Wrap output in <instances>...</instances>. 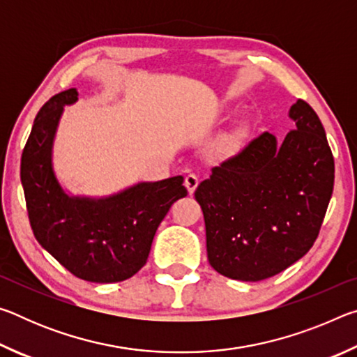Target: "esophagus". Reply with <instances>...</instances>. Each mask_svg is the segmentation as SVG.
<instances>
[{
	"label": "esophagus",
	"mask_w": 357,
	"mask_h": 357,
	"mask_svg": "<svg viewBox=\"0 0 357 357\" xmlns=\"http://www.w3.org/2000/svg\"><path fill=\"white\" fill-rule=\"evenodd\" d=\"M198 183H200V179H198L197 174L190 173V174H187V176H185V179H184V185L187 187V190H189L190 195H192L193 192H195Z\"/></svg>",
	"instance_id": "1"
}]
</instances>
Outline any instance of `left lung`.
Instances as JSON below:
<instances>
[{"label":"left lung","mask_w":357,"mask_h":357,"mask_svg":"<svg viewBox=\"0 0 357 357\" xmlns=\"http://www.w3.org/2000/svg\"><path fill=\"white\" fill-rule=\"evenodd\" d=\"M296 128L279 142L264 132L197 187L209 264L228 279L282 273L315 243L334 189V157L318 114L298 99Z\"/></svg>","instance_id":"8db88e82"}]
</instances>
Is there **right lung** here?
Listing matches in <instances>:
<instances>
[{
	"mask_svg": "<svg viewBox=\"0 0 357 357\" xmlns=\"http://www.w3.org/2000/svg\"><path fill=\"white\" fill-rule=\"evenodd\" d=\"M77 100L75 88L59 93L34 119L20 165L29 222L39 244L78 279L121 282L143 268L157 227L187 189L183 176H173L104 197L66 190L53 165V146L64 107Z\"/></svg>",
	"mask_w": 357,
	"mask_h": 357,
	"instance_id": "1",
	"label": "right lung"
}]
</instances>
